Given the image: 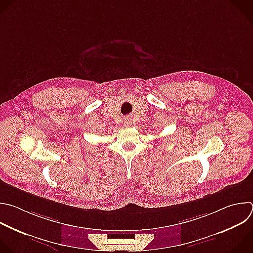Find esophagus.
I'll return each mask as SVG.
<instances>
[{
  "label": "esophagus",
  "mask_w": 253,
  "mask_h": 253,
  "mask_svg": "<svg viewBox=\"0 0 253 253\" xmlns=\"http://www.w3.org/2000/svg\"><path fill=\"white\" fill-rule=\"evenodd\" d=\"M131 124H132V120H131V119H126V121H125V125L130 126Z\"/></svg>",
  "instance_id": "obj_1"
}]
</instances>
